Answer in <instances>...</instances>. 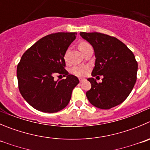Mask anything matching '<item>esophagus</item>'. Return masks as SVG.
Returning <instances> with one entry per match:
<instances>
[{"instance_id":"1","label":"esophagus","mask_w":150,"mask_h":150,"mask_svg":"<svg viewBox=\"0 0 150 150\" xmlns=\"http://www.w3.org/2000/svg\"><path fill=\"white\" fill-rule=\"evenodd\" d=\"M84 81H85V79H79V82H84Z\"/></svg>"}]
</instances>
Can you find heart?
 Returning <instances> with one entry per match:
<instances>
[{
    "instance_id": "obj_1",
    "label": "heart",
    "mask_w": 150,
    "mask_h": 150,
    "mask_svg": "<svg viewBox=\"0 0 150 150\" xmlns=\"http://www.w3.org/2000/svg\"><path fill=\"white\" fill-rule=\"evenodd\" d=\"M89 45L88 43L85 42H82L81 43H79V48L81 50L83 49L84 48H85L86 46ZM66 59V58H65ZM88 71V67H82V66H76L74 67L72 69L73 74H75L76 76H84L86 75V74Z\"/></svg>"
}]
</instances>
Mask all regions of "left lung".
Listing matches in <instances>:
<instances>
[{
    "instance_id": "1",
    "label": "left lung",
    "mask_w": 150,
    "mask_h": 150,
    "mask_svg": "<svg viewBox=\"0 0 150 150\" xmlns=\"http://www.w3.org/2000/svg\"><path fill=\"white\" fill-rule=\"evenodd\" d=\"M79 35L93 48L96 60L91 75L103 76L99 83L93 77L88 79L91 84V90L86 93L88 101L103 110L120 105L136 82L138 63L133 53L113 37L98 32H80Z\"/></svg>"
}]
</instances>
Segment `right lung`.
<instances>
[{
  "instance_id": "right-lung-1",
  "label": "right lung",
  "mask_w": 150,
  "mask_h": 150,
  "mask_svg": "<svg viewBox=\"0 0 150 150\" xmlns=\"http://www.w3.org/2000/svg\"><path fill=\"white\" fill-rule=\"evenodd\" d=\"M76 36V32L47 35L23 54L17 68L19 91L35 109L52 113L64 109L69 103L73 89L79 81L64 68V57ZM56 74L67 78L55 81Z\"/></svg>"
}]
</instances>
